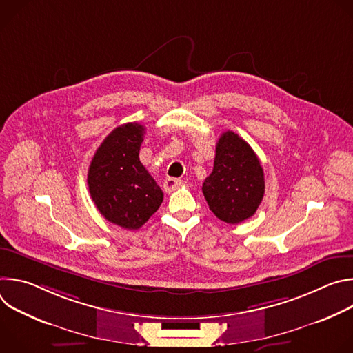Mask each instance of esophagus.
<instances>
[{
	"label": "esophagus",
	"instance_id": "34e87169",
	"mask_svg": "<svg viewBox=\"0 0 353 353\" xmlns=\"http://www.w3.org/2000/svg\"><path fill=\"white\" fill-rule=\"evenodd\" d=\"M181 183H183V181H181L180 179L169 177V179H166L165 183H163V190H165L166 192H172V191H174L177 187H180Z\"/></svg>",
	"mask_w": 353,
	"mask_h": 353
}]
</instances>
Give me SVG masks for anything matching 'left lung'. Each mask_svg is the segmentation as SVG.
Masks as SVG:
<instances>
[{
    "mask_svg": "<svg viewBox=\"0 0 353 353\" xmlns=\"http://www.w3.org/2000/svg\"><path fill=\"white\" fill-rule=\"evenodd\" d=\"M264 191V172L254 150L236 132H223L214 170L203 184L210 210L218 219L237 225L256 214Z\"/></svg>",
    "mask_w": 353,
    "mask_h": 353,
    "instance_id": "8db88e82",
    "label": "left lung"
}]
</instances>
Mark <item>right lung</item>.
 Listing matches in <instances>:
<instances>
[{"label": "right lung", "mask_w": 353, "mask_h": 353, "mask_svg": "<svg viewBox=\"0 0 353 353\" xmlns=\"http://www.w3.org/2000/svg\"><path fill=\"white\" fill-rule=\"evenodd\" d=\"M145 127L127 123L97 148L88 170V185L99 212L127 230L139 229L163 201V192L139 161Z\"/></svg>", "instance_id": "obj_1"}]
</instances>
